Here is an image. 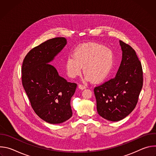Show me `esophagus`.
<instances>
[{"instance_id": "34e87169", "label": "esophagus", "mask_w": 156, "mask_h": 156, "mask_svg": "<svg viewBox=\"0 0 156 156\" xmlns=\"http://www.w3.org/2000/svg\"><path fill=\"white\" fill-rule=\"evenodd\" d=\"M78 88L80 89V90H84V89L86 88V86H84L83 84H79Z\"/></svg>"}]
</instances>
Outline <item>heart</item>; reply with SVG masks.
Returning <instances> with one entry per match:
<instances>
[{
	"mask_svg": "<svg viewBox=\"0 0 156 156\" xmlns=\"http://www.w3.org/2000/svg\"><path fill=\"white\" fill-rule=\"evenodd\" d=\"M114 65L113 52L98 44H90L77 49L73 56L66 60L65 66L67 75L75 78L83 67L84 80L99 83L108 76Z\"/></svg>",
	"mask_w": 156,
	"mask_h": 156,
	"instance_id": "1",
	"label": "heart"
}]
</instances>
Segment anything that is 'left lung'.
Segmentation results:
<instances>
[{"label": "left lung", "mask_w": 156, "mask_h": 156, "mask_svg": "<svg viewBox=\"0 0 156 156\" xmlns=\"http://www.w3.org/2000/svg\"><path fill=\"white\" fill-rule=\"evenodd\" d=\"M119 42L122 58L115 77L94 90L99 115L112 122L123 119L134 110L143 83L141 63L135 50Z\"/></svg>", "instance_id": "obj_1"}]
</instances>
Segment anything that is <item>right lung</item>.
<instances>
[{
  "mask_svg": "<svg viewBox=\"0 0 156 156\" xmlns=\"http://www.w3.org/2000/svg\"><path fill=\"white\" fill-rule=\"evenodd\" d=\"M67 44L65 37L49 39L31 49L22 65V84L35 113L58 124L72 116L70 101L76 84L60 76L50 63Z\"/></svg>",
  "mask_w": 156,
  "mask_h": 156,
  "instance_id": "obj_1",
  "label": "right lung"
}]
</instances>
